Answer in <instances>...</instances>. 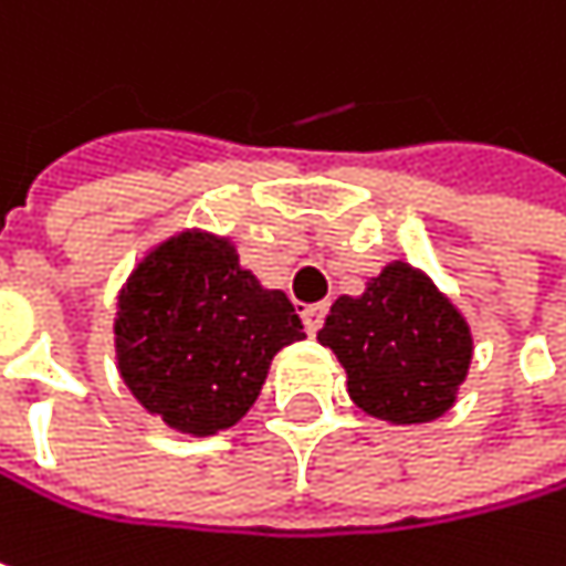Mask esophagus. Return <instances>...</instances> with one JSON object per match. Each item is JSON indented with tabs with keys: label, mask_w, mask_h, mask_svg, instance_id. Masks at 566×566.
<instances>
[{
	"label": "esophagus",
	"mask_w": 566,
	"mask_h": 566,
	"mask_svg": "<svg viewBox=\"0 0 566 566\" xmlns=\"http://www.w3.org/2000/svg\"><path fill=\"white\" fill-rule=\"evenodd\" d=\"M325 315H328V305L318 303V305H305L303 308V325L308 335H315L318 328H322V322H325Z\"/></svg>",
	"instance_id": "esophagus-1"
}]
</instances>
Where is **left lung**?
Masks as SVG:
<instances>
[{"label":"left lung","instance_id":"8db88e82","mask_svg":"<svg viewBox=\"0 0 566 566\" xmlns=\"http://www.w3.org/2000/svg\"><path fill=\"white\" fill-rule=\"evenodd\" d=\"M318 342L338 354L350 399L392 424L444 416L473 354L464 315L402 261L384 266L364 296L335 300Z\"/></svg>","mask_w":566,"mask_h":566}]
</instances>
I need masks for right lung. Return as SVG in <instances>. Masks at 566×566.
<instances>
[{"label":"right lung","instance_id":"1","mask_svg":"<svg viewBox=\"0 0 566 566\" xmlns=\"http://www.w3.org/2000/svg\"><path fill=\"white\" fill-rule=\"evenodd\" d=\"M303 338L286 293L263 290L234 244L206 231L157 244L118 296L122 380L150 416L196 438L238 422L273 354Z\"/></svg>","mask_w":566,"mask_h":566}]
</instances>
